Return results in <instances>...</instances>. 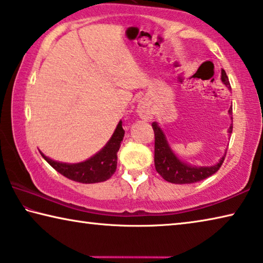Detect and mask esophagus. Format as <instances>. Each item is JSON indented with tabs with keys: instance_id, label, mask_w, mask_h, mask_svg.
<instances>
[{
	"instance_id": "obj_1",
	"label": "esophagus",
	"mask_w": 263,
	"mask_h": 263,
	"mask_svg": "<svg viewBox=\"0 0 263 263\" xmlns=\"http://www.w3.org/2000/svg\"><path fill=\"white\" fill-rule=\"evenodd\" d=\"M137 114L141 119H145V121H147V119L152 118V111H151L149 105L144 101H141L139 105H138Z\"/></svg>"
}]
</instances>
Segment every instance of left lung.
I'll return each mask as SVG.
<instances>
[{"label":"left lung","mask_w":263,"mask_h":263,"mask_svg":"<svg viewBox=\"0 0 263 263\" xmlns=\"http://www.w3.org/2000/svg\"><path fill=\"white\" fill-rule=\"evenodd\" d=\"M221 82L226 87L231 89L230 81L225 70L221 69ZM229 115L232 119V105L229 110ZM233 122V121H232ZM152 127L155 135V146H154V164L155 169L164 180L175 184H190L195 182L205 180L206 177L211 176L220 168L224 161L226 152L219 159L217 163L212 166H194V164L183 161L177 154L173 151L167 140V137L161 127L157 122L152 124ZM233 128V124H231L228 133L231 136Z\"/></svg>","instance_id":"left-lung-1"}]
</instances>
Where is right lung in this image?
<instances>
[{
	"instance_id": "add662e5",
	"label": "right lung",
	"mask_w": 263,
	"mask_h": 263,
	"mask_svg": "<svg viewBox=\"0 0 263 263\" xmlns=\"http://www.w3.org/2000/svg\"><path fill=\"white\" fill-rule=\"evenodd\" d=\"M125 135L123 130L122 121L116 126L112 136L109 141L102 147L99 152L87 160L77 163L60 162L57 160L46 157L42 151H39L42 157L51 164V166L69 180L80 183H99L109 180L117 168V152L121 148L122 140Z\"/></svg>"
}]
</instances>
